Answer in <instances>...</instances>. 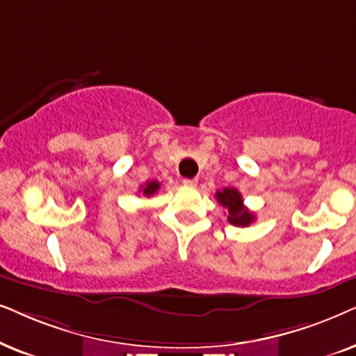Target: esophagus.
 Here are the masks:
<instances>
[{
    "label": "esophagus",
    "mask_w": 356,
    "mask_h": 356,
    "mask_svg": "<svg viewBox=\"0 0 356 356\" xmlns=\"http://www.w3.org/2000/svg\"><path fill=\"white\" fill-rule=\"evenodd\" d=\"M184 186L195 187L197 186V179H184Z\"/></svg>",
    "instance_id": "esophagus-1"
}]
</instances>
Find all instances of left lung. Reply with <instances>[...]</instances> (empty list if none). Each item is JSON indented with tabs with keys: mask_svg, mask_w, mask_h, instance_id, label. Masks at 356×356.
<instances>
[{
	"mask_svg": "<svg viewBox=\"0 0 356 356\" xmlns=\"http://www.w3.org/2000/svg\"><path fill=\"white\" fill-rule=\"evenodd\" d=\"M218 203L222 208L227 210V221L234 226H249L250 222L255 220L254 213L248 210V207H244L243 195H241L239 191H236L233 187H226L222 191H218L215 193Z\"/></svg>",
	"mask_w": 356,
	"mask_h": 356,
	"instance_id": "obj_1",
	"label": "left lung"
}]
</instances>
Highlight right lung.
Listing matches in <instances>:
<instances>
[{
	"instance_id": "right-lung-1",
	"label": "right lung",
	"mask_w": 356,
	"mask_h": 356,
	"mask_svg": "<svg viewBox=\"0 0 356 356\" xmlns=\"http://www.w3.org/2000/svg\"><path fill=\"white\" fill-rule=\"evenodd\" d=\"M159 187H161L159 182L151 181V182H146L145 186H141V187H140V192L143 193L145 197H151V195H154V193L159 191Z\"/></svg>"
}]
</instances>
